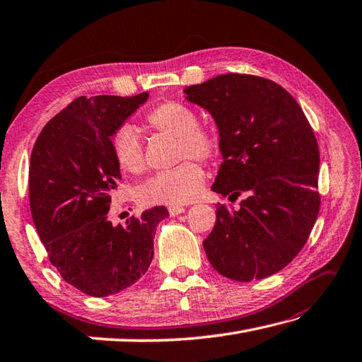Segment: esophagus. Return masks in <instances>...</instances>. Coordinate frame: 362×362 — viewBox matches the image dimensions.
I'll list each match as a JSON object with an SVG mask.
<instances>
[{"instance_id":"34e87169","label":"esophagus","mask_w":362,"mask_h":362,"mask_svg":"<svg viewBox=\"0 0 362 362\" xmlns=\"http://www.w3.org/2000/svg\"><path fill=\"white\" fill-rule=\"evenodd\" d=\"M184 211H186V208H184V206H181V204H170V206H168V214H170L172 217L178 216V214H182Z\"/></svg>"}]
</instances>
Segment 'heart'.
Here are the masks:
<instances>
[{"mask_svg":"<svg viewBox=\"0 0 362 362\" xmlns=\"http://www.w3.org/2000/svg\"><path fill=\"white\" fill-rule=\"evenodd\" d=\"M150 127L164 134L178 137L176 160L180 165L159 172L137 189V198L144 204H180L195 200L204 184V170L197 158L209 162L220 153V137L216 131L200 127V117L194 109L176 101L162 103L146 115ZM114 159L122 170L140 175L146 167L144 144L139 131L124 123L114 132ZM187 158V161H184Z\"/></svg>","mask_w":362,"mask_h":362,"instance_id":"heart-1","label":"heart"}]
</instances>
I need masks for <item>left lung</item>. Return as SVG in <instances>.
Instances as JSON below:
<instances>
[{
    "label": "left lung",
    "mask_w": 362,
    "mask_h": 362,
    "mask_svg": "<svg viewBox=\"0 0 362 362\" xmlns=\"http://www.w3.org/2000/svg\"><path fill=\"white\" fill-rule=\"evenodd\" d=\"M184 92L217 123L223 162L212 190L231 202L248 195L239 209L217 204L206 256L234 281L274 275L301 252L319 216L311 124L289 92L261 76L228 73Z\"/></svg>",
    "instance_id": "left-lung-1"
}]
</instances>
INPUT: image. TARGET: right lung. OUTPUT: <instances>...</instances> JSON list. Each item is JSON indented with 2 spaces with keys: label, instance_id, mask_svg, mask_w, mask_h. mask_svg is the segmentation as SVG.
Listing matches in <instances>:
<instances>
[{
  "label": "right lung",
  "instance_id": "obj_1",
  "mask_svg": "<svg viewBox=\"0 0 362 362\" xmlns=\"http://www.w3.org/2000/svg\"><path fill=\"white\" fill-rule=\"evenodd\" d=\"M136 97H78L37 137L29 164V206L37 234L59 275L92 297L134 284L148 270L156 226L168 216L156 206L109 222L110 192L122 178L110 139L144 105Z\"/></svg>",
  "mask_w": 362,
  "mask_h": 362
}]
</instances>
